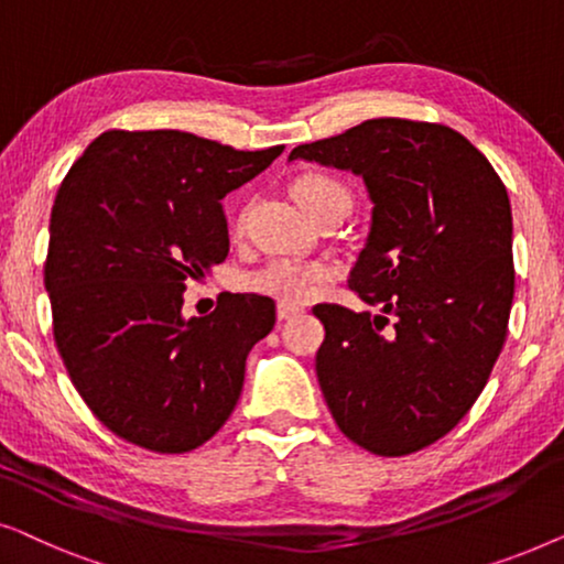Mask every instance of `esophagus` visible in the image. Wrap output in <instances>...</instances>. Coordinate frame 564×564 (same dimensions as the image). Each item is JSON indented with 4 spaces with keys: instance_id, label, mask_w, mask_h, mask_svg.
<instances>
[{
    "instance_id": "1",
    "label": "esophagus",
    "mask_w": 564,
    "mask_h": 564,
    "mask_svg": "<svg viewBox=\"0 0 564 564\" xmlns=\"http://www.w3.org/2000/svg\"><path fill=\"white\" fill-rule=\"evenodd\" d=\"M300 311H303V307H300V305L280 303V305H276V318H280V321H288V318H292V315H297Z\"/></svg>"
}]
</instances>
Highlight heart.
<instances>
[{"label":"heart","instance_id":"obj_1","mask_svg":"<svg viewBox=\"0 0 564 564\" xmlns=\"http://www.w3.org/2000/svg\"><path fill=\"white\" fill-rule=\"evenodd\" d=\"M295 197L305 207L311 218L318 220L321 215L334 210H351V192L344 182L328 174H305L295 182ZM334 276V269L323 261H295V259H272L257 272L246 276V288L257 295L274 297L280 303H305L315 297L323 282Z\"/></svg>","mask_w":564,"mask_h":564}]
</instances>
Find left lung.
Masks as SVG:
<instances>
[{"mask_svg": "<svg viewBox=\"0 0 564 564\" xmlns=\"http://www.w3.org/2000/svg\"><path fill=\"white\" fill-rule=\"evenodd\" d=\"M292 159L351 169L375 203L349 288L380 313L313 307L330 415L380 457L426 449L465 419L506 344L516 288L506 184L442 122L365 120Z\"/></svg>", "mask_w": 564, "mask_h": 564, "instance_id": "obj_1", "label": "left lung"}]
</instances>
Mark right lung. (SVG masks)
I'll use <instances>...</instances> for the list:
<instances>
[{
  "instance_id": "1",
  "label": "right lung",
  "mask_w": 564,
  "mask_h": 564,
  "mask_svg": "<svg viewBox=\"0 0 564 564\" xmlns=\"http://www.w3.org/2000/svg\"><path fill=\"white\" fill-rule=\"evenodd\" d=\"M282 151L107 130L68 169L43 267L53 338L76 392L115 436L184 454L234 413L246 357L274 328V300L228 292L210 315L184 321L182 295L228 257L220 199Z\"/></svg>"
}]
</instances>
